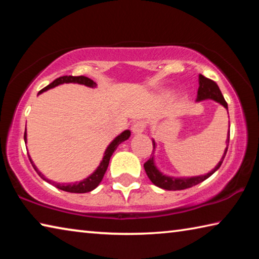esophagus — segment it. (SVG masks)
<instances>
[{"instance_id":"1","label":"esophagus","mask_w":259,"mask_h":259,"mask_svg":"<svg viewBox=\"0 0 259 259\" xmlns=\"http://www.w3.org/2000/svg\"><path fill=\"white\" fill-rule=\"evenodd\" d=\"M145 128H146V122L138 121L133 125V129H131V130H133V133L135 135H138V134L144 133V131H145Z\"/></svg>"}]
</instances>
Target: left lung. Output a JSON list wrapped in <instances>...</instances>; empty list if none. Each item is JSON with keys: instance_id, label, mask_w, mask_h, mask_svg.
<instances>
[{"instance_id": "1", "label": "left lung", "mask_w": 259, "mask_h": 259, "mask_svg": "<svg viewBox=\"0 0 259 259\" xmlns=\"http://www.w3.org/2000/svg\"><path fill=\"white\" fill-rule=\"evenodd\" d=\"M211 99L214 102L221 104L222 106H224L227 109V114H229V107H227V103L225 102L224 97L219 90L218 85L216 82H213L210 78L204 77L203 75H199V89H198V96H196V103L202 102V100ZM230 126V125H229ZM153 140V156L150 157V160L145 162L144 164V168H145V171L147 177L150 178V181L154 184L155 186L162 188V190L166 191H181L185 190V188H190L192 186L198 185V184L202 183L205 179L209 178L212 174H214L219 169V166L222 165L223 161H224V157L226 155L227 148H229V143H230V130L227 133V138H226V148L224 150V154H223L221 161L218 162V164L214 166V168L209 171L208 174L200 175V176H192V177H174V176H168V175H164L161 172L159 168L156 166L155 160H154V153L156 150V143L154 139Z\"/></svg>"}]
</instances>
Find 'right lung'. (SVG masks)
I'll return each mask as SVG.
<instances>
[{"label": "right lung", "instance_id": "1", "mask_svg": "<svg viewBox=\"0 0 259 259\" xmlns=\"http://www.w3.org/2000/svg\"><path fill=\"white\" fill-rule=\"evenodd\" d=\"M64 83H77V84H82V85H85V87H89V88H96L97 87V83L94 82L91 78L87 77V76H60L58 78H56V80L54 82H51L49 85H47L45 89H42L40 93H38V95H41L45 93V91L49 90V89H52V88L55 87H58L60 84H64ZM130 130H124L122 131V133L116 136L115 138H114L111 144L107 146L106 150H105V153H104V156H103V160L100 161L99 165L96 168L95 171L89 175L87 178L82 179V181L80 182H74V183H56V182H52L50 181V179L46 178L45 175H43L40 170L37 169V166L34 164L33 160L30 159V156L28 155L29 157V161L30 163H32L33 168L35 169V171H36L38 174V176H40L43 181L48 182L49 184H52V185L56 186L57 188H59V190L61 191H65V192H69V193H87V192H91L93 190H95L96 187H97L100 182L103 181V177L105 172H106L107 170V166H108V163H109V160H111V156L113 155L114 151L116 150L117 146L120 145L121 143L125 142L126 139H129L130 137ZM24 140H25V144L27 143V133H26V129H25V135H24Z\"/></svg>", "mask_w": 259, "mask_h": 259}]
</instances>
